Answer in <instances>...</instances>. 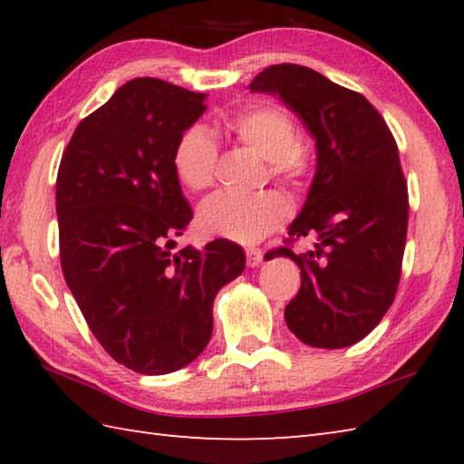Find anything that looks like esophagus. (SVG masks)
Listing matches in <instances>:
<instances>
[{"instance_id": "34e87169", "label": "esophagus", "mask_w": 464, "mask_h": 464, "mask_svg": "<svg viewBox=\"0 0 464 464\" xmlns=\"http://www.w3.org/2000/svg\"><path fill=\"white\" fill-rule=\"evenodd\" d=\"M245 257H247V265L249 267H257L263 259V251L257 247H247L245 249Z\"/></svg>"}]
</instances>
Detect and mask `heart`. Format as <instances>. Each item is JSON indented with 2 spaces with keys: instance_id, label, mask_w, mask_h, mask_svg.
<instances>
[{
  "instance_id": "obj_1",
  "label": "heart",
  "mask_w": 464,
  "mask_h": 464,
  "mask_svg": "<svg viewBox=\"0 0 464 464\" xmlns=\"http://www.w3.org/2000/svg\"><path fill=\"white\" fill-rule=\"evenodd\" d=\"M231 135L247 150L267 160L275 179L301 187L311 169V150L301 137L291 113L279 105H253L233 117ZM173 167L179 181L191 191H205L215 183L217 145L209 131L193 125L181 133L173 150ZM289 203L277 191L251 197L215 195L205 201L199 221L205 231L237 243H257L287 219Z\"/></svg>"
}]
</instances>
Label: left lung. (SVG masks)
Segmentation results:
<instances>
[{"label":"left lung","instance_id":"obj_1","mask_svg":"<svg viewBox=\"0 0 464 464\" xmlns=\"http://www.w3.org/2000/svg\"><path fill=\"white\" fill-rule=\"evenodd\" d=\"M249 90L279 95L317 145L307 201L289 225V241L313 237V249L265 255L289 257L301 269L285 321L311 347H351L377 327L399 287L409 193L397 141L361 93L309 67L271 65Z\"/></svg>","mask_w":464,"mask_h":464}]
</instances>
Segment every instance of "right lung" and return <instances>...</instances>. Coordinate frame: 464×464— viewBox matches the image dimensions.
I'll return each instance as SVG.
<instances>
[{
	"label": "right lung",
	"mask_w": 464,
	"mask_h": 464,
	"mask_svg": "<svg viewBox=\"0 0 464 464\" xmlns=\"http://www.w3.org/2000/svg\"><path fill=\"white\" fill-rule=\"evenodd\" d=\"M205 93L137 77L87 115L55 183L59 257L95 339L127 369L167 374L195 361L213 333V299L245 269L237 243L175 251L193 219L173 150Z\"/></svg>",
	"instance_id": "add662e5"
}]
</instances>
